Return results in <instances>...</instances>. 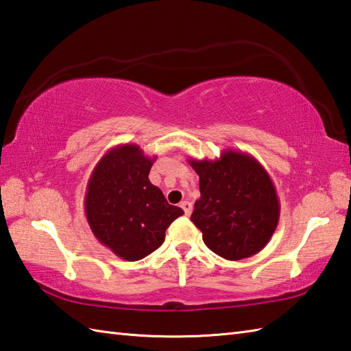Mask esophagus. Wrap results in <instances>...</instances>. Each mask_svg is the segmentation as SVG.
Wrapping results in <instances>:
<instances>
[{"instance_id": "34e87169", "label": "esophagus", "mask_w": 351, "mask_h": 351, "mask_svg": "<svg viewBox=\"0 0 351 351\" xmlns=\"http://www.w3.org/2000/svg\"><path fill=\"white\" fill-rule=\"evenodd\" d=\"M181 208L184 210L185 215H190L193 211V205L189 202V200H184V202H181Z\"/></svg>"}]
</instances>
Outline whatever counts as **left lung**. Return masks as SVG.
Segmentation results:
<instances>
[{
  "instance_id": "1",
  "label": "left lung",
  "mask_w": 351,
  "mask_h": 351,
  "mask_svg": "<svg viewBox=\"0 0 351 351\" xmlns=\"http://www.w3.org/2000/svg\"><path fill=\"white\" fill-rule=\"evenodd\" d=\"M199 175L200 197L191 221L219 256L256 255L279 223L280 204L270 175L255 156L226 149L217 160H189Z\"/></svg>"
}]
</instances>
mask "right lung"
Returning a JSON list of instances; mask_svg holds the SVG:
<instances>
[{
  "instance_id": "obj_1",
  "label": "right lung",
  "mask_w": 351,
  "mask_h": 351,
  "mask_svg": "<svg viewBox=\"0 0 351 351\" xmlns=\"http://www.w3.org/2000/svg\"><path fill=\"white\" fill-rule=\"evenodd\" d=\"M155 160L138 145H119L107 151L88 178V226L102 245L125 261L151 255L164 243L170 223L184 214L149 181Z\"/></svg>"
}]
</instances>
